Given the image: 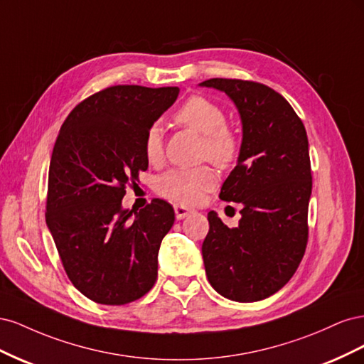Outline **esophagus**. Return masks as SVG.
Returning <instances> with one entry per match:
<instances>
[{"label":"esophagus","mask_w":364,"mask_h":364,"mask_svg":"<svg viewBox=\"0 0 364 364\" xmlns=\"http://www.w3.org/2000/svg\"><path fill=\"white\" fill-rule=\"evenodd\" d=\"M174 213H176V218L182 220L185 217H188L193 211H191V209H188V208L182 206V205H174Z\"/></svg>","instance_id":"obj_1"}]
</instances>
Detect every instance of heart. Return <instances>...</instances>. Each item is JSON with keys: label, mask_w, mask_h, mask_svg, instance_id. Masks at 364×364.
<instances>
[{"label": "heart", "mask_w": 364, "mask_h": 364, "mask_svg": "<svg viewBox=\"0 0 364 364\" xmlns=\"http://www.w3.org/2000/svg\"><path fill=\"white\" fill-rule=\"evenodd\" d=\"M174 121L202 135V158H208L218 167H229L240 151L237 132L226 124L225 109L203 95H193L174 112ZM142 151L149 164L158 165L164 158V141L158 124H151L144 139ZM215 186V173L209 165L193 168H173L161 174L156 191L178 205H199L208 191Z\"/></svg>", "instance_id": "heart-1"}]
</instances>
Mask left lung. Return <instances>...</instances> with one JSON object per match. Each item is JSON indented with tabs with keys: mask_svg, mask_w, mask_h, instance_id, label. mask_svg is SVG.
Masks as SVG:
<instances>
[{
	"mask_svg": "<svg viewBox=\"0 0 364 364\" xmlns=\"http://www.w3.org/2000/svg\"><path fill=\"white\" fill-rule=\"evenodd\" d=\"M232 98L243 123L237 167L220 199L243 205L238 228L214 211L202 255L209 284L230 301L255 302L281 290L299 267L308 243L311 162L302 119L267 85L209 79Z\"/></svg>",
	"mask_w": 364,
	"mask_h": 364,
	"instance_id": "8db88e82",
	"label": "left lung"
}]
</instances>
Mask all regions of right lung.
Returning a JSON list of instances; mask_svg holds the SVG:
<instances>
[{
  "mask_svg": "<svg viewBox=\"0 0 364 364\" xmlns=\"http://www.w3.org/2000/svg\"><path fill=\"white\" fill-rule=\"evenodd\" d=\"M178 94V86H109L77 105L60 127L46 220L70 281L97 304H130L156 282L158 252L174 209L153 199L136 213L121 200L149 167L142 151L147 129Z\"/></svg>",
  "mask_w": 364,
  "mask_h": 364,
  "instance_id": "right-lung-1",
  "label": "right lung"
}]
</instances>
